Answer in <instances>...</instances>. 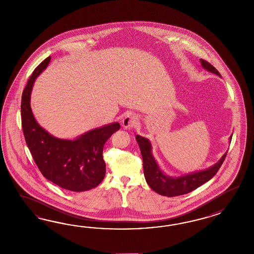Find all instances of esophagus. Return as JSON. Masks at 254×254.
<instances>
[{"mask_svg": "<svg viewBox=\"0 0 254 254\" xmlns=\"http://www.w3.org/2000/svg\"><path fill=\"white\" fill-rule=\"evenodd\" d=\"M138 123V117L132 114H128L125 116L122 120V126L124 128H130L136 127Z\"/></svg>", "mask_w": 254, "mask_h": 254, "instance_id": "1", "label": "esophagus"}]
</instances>
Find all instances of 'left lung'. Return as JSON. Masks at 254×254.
<instances>
[{
	"mask_svg": "<svg viewBox=\"0 0 254 254\" xmlns=\"http://www.w3.org/2000/svg\"><path fill=\"white\" fill-rule=\"evenodd\" d=\"M200 63L203 69L221 77L219 71L210 63L204 60H200ZM231 138L232 136L229 138L230 142ZM136 139L138 141L143 160V172L147 184L154 192L169 197L192 192L201 185L207 183L211 178L214 177L227 154L226 152L219 161L208 169L197 170L179 177H172L164 173V171L157 164L152 153L153 147L151 141L148 138L141 137L139 135L136 136Z\"/></svg>",
	"mask_w": 254,
	"mask_h": 254,
	"instance_id": "left-lung-1",
	"label": "left lung"
}]
</instances>
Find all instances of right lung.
I'll list each match as a JSON object with an SVG mask.
<instances>
[{
	"mask_svg": "<svg viewBox=\"0 0 254 254\" xmlns=\"http://www.w3.org/2000/svg\"><path fill=\"white\" fill-rule=\"evenodd\" d=\"M50 60L48 57L34 69L22 93L24 137L44 177L63 189L84 192L98 186L105 177L103 147L109 138L120 129V124H108L73 139L57 138L43 128L32 114L31 95L36 78L46 69Z\"/></svg>",
	"mask_w": 254,
	"mask_h": 254,
	"instance_id": "obj_1",
	"label": "right lung"
}]
</instances>
